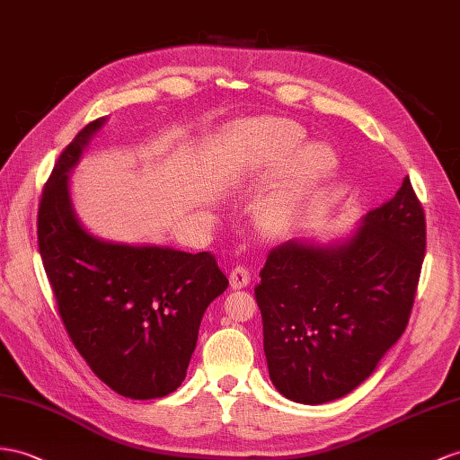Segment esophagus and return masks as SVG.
I'll return each mask as SVG.
<instances>
[{
  "mask_svg": "<svg viewBox=\"0 0 460 460\" xmlns=\"http://www.w3.org/2000/svg\"><path fill=\"white\" fill-rule=\"evenodd\" d=\"M229 281H231V288L233 289H243L251 284V274L249 270H246L244 266H237L231 270L229 274Z\"/></svg>",
  "mask_w": 460,
  "mask_h": 460,
  "instance_id": "34e87169",
  "label": "esophagus"
}]
</instances>
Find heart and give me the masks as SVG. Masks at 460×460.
<instances>
[{
  "mask_svg": "<svg viewBox=\"0 0 460 460\" xmlns=\"http://www.w3.org/2000/svg\"><path fill=\"white\" fill-rule=\"evenodd\" d=\"M305 144V129L289 120H266L254 129V149L261 157L272 163L289 161ZM291 163L288 179L274 192H270L258 208V216L268 229H286L296 221L323 182L338 164L336 153L324 144H309Z\"/></svg>",
  "mask_w": 460,
  "mask_h": 460,
  "instance_id": "1",
  "label": "heart"
}]
</instances>
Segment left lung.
<instances>
[{
  "label": "left lung",
  "mask_w": 460,
  "mask_h": 460,
  "mask_svg": "<svg viewBox=\"0 0 460 460\" xmlns=\"http://www.w3.org/2000/svg\"><path fill=\"white\" fill-rule=\"evenodd\" d=\"M423 254L426 217L408 176L348 237L270 251L254 296L278 393L324 404L367 379L404 332Z\"/></svg>",
  "instance_id": "obj_1"
}]
</instances>
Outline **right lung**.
I'll list each match as a JSON object with an SVG mask.
<instances>
[{
	"instance_id": "add662e5",
	"label": "right lung",
	"mask_w": 460,
	"mask_h": 460,
	"mask_svg": "<svg viewBox=\"0 0 460 460\" xmlns=\"http://www.w3.org/2000/svg\"><path fill=\"white\" fill-rule=\"evenodd\" d=\"M104 124V116L87 124L54 164L39 251L66 331L93 373L126 398H161L184 381L202 316L229 279L209 252L107 241L81 223L69 172Z\"/></svg>"
}]
</instances>
